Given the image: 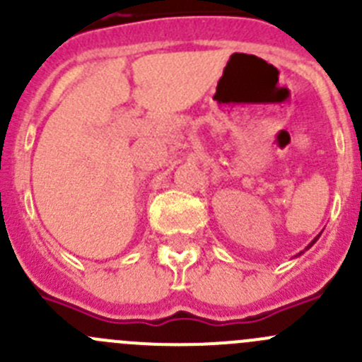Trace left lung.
Wrapping results in <instances>:
<instances>
[{
	"mask_svg": "<svg viewBox=\"0 0 362 362\" xmlns=\"http://www.w3.org/2000/svg\"><path fill=\"white\" fill-rule=\"evenodd\" d=\"M318 237H320V235H318ZM318 237H317V238H315V240H313V242H311V244H310V245H308V247H306V249H310V247H311V245H313V244H315V242H317V240H318ZM300 252H304V251H300ZM300 252H299V255H300Z\"/></svg>",
	"mask_w": 362,
	"mask_h": 362,
	"instance_id": "obj_1",
	"label": "left lung"
}]
</instances>
